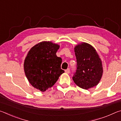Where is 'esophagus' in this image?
Returning a JSON list of instances; mask_svg holds the SVG:
<instances>
[{
	"label": "esophagus",
	"mask_w": 121,
	"mask_h": 121,
	"mask_svg": "<svg viewBox=\"0 0 121 121\" xmlns=\"http://www.w3.org/2000/svg\"><path fill=\"white\" fill-rule=\"evenodd\" d=\"M65 72L67 73H70V69H69V68H68L67 69H66V70H65Z\"/></svg>",
	"instance_id": "obj_1"
}]
</instances>
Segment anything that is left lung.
<instances>
[{
  "label": "left lung",
  "instance_id": "8db88e82",
  "mask_svg": "<svg viewBox=\"0 0 121 121\" xmlns=\"http://www.w3.org/2000/svg\"><path fill=\"white\" fill-rule=\"evenodd\" d=\"M77 69L73 79L77 86L87 90L99 83L103 69L101 59L91 45L82 43L75 47Z\"/></svg>",
  "mask_w": 121,
  "mask_h": 121
}]
</instances>
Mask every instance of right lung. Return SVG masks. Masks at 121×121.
<instances>
[{"label":"right lung","instance_id":"add662e5","mask_svg":"<svg viewBox=\"0 0 121 121\" xmlns=\"http://www.w3.org/2000/svg\"><path fill=\"white\" fill-rule=\"evenodd\" d=\"M60 46L42 42L31 48L24 62V72L32 86L42 92L53 86L65 72L61 69L62 59L56 53Z\"/></svg>","mask_w":121,"mask_h":121}]
</instances>
